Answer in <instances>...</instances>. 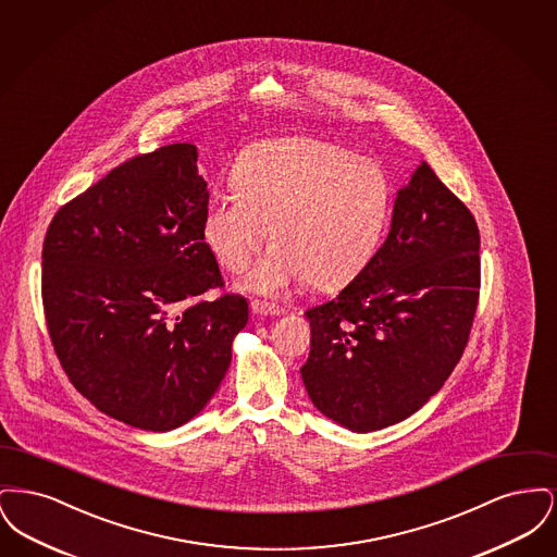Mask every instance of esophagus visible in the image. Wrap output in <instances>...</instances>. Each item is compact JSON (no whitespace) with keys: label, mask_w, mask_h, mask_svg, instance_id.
Wrapping results in <instances>:
<instances>
[{"label":"esophagus","mask_w":557,"mask_h":557,"mask_svg":"<svg viewBox=\"0 0 557 557\" xmlns=\"http://www.w3.org/2000/svg\"><path fill=\"white\" fill-rule=\"evenodd\" d=\"M250 309H252L255 315H263V318H275V315L282 313L277 307L267 305V302H259V300H252V302H250Z\"/></svg>","instance_id":"1"}]
</instances>
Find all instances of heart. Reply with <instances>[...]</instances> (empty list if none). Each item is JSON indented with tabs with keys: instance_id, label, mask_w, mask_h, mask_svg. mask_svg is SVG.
I'll list each match as a JSON object with an SVG mask.
<instances>
[{
	"instance_id": "obj_1",
	"label": "heart",
	"mask_w": 557,
	"mask_h": 557,
	"mask_svg": "<svg viewBox=\"0 0 557 557\" xmlns=\"http://www.w3.org/2000/svg\"><path fill=\"white\" fill-rule=\"evenodd\" d=\"M234 189H216L205 209V239L230 273H242L265 244H277L246 277V288L280 294L309 280L341 288L377 250L393 187L366 157L313 137L248 146L232 169Z\"/></svg>"
}]
</instances>
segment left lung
Returning <instances> with one entry per match:
<instances>
[{"label": "left lung", "instance_id": "8db88e82", "mask_svg": "<svg viewBox=\"0 0 557 557\" xmlns=\"http://www.w3.org/2000/svg\"><path fill=\"white\" fill-rule=\"evenodd\" d=\"M478 296L476 219L422 162L368 267L305 311L311 352L300 373L313 405L352 432L409 418L459 363Z\"/></svg>", "mask_w": 557, "mask_h": 557}]
</instances>
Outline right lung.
I'll return each mask as SVG.
<instances>
[{
	"label": "right lung",
	"instance_id": "obj_1",
	"mask_svg": "<svg viewBox=\"0 0 557 557\" xmlns=\"http://www.w3.org/2000/svg\"><path fill=\"white\" fill-rule=\"evenodd\" d=\"M191 144L121 162L60 207L44 239L41 300L73 386L123 424L166 432L216 393L248 321L205 242L209 189Z\"/></svg>",
	"mask_w": 557,
	"mask_h": 557
}]
</instances>
